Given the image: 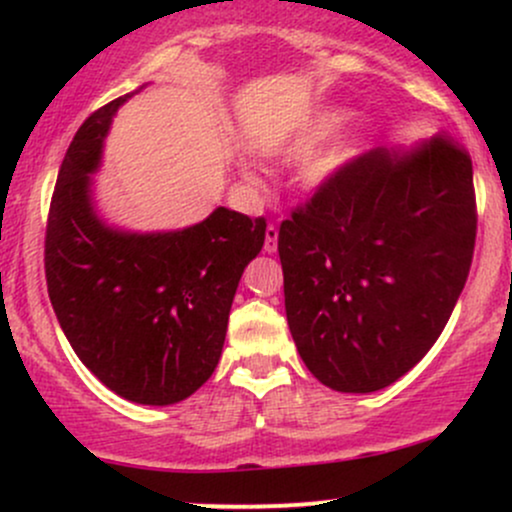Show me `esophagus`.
I'll return each mask as SVG.
<instances>
[{"instance_id": "34e87169", "label": "esophagus", "mask_w": 512, "mask_h": 512, "mask_svg": "<svg viewBox=\"0 0 512 512\" xmlns=\"http://www.w3.org/2000/svg\"><path fill=\"white\" fill-rule=\"evenodd\" d=\"M276 240H279V228L274 226V223H269L267 231H264V252H276Z\"/></svg>"}]
</instances>
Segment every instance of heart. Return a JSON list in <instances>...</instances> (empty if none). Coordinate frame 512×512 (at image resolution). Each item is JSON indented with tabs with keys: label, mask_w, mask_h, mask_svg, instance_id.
I'll return each mask as SVG.
<instances>
[{
	"label": "heart",
	"mask_w": 512,
	"mask_h": 512,
	"mask_svg": "<svg viewBox=\"0 0 512 512\" xmlns=\"http://www.w3.org/2000/svg\"><path fill=\"white\" fill-rule=\"evenodd\" d=\"M346 117H349V115L342 113V110H332V113H325V115L315 117V120H310L303 129H298V132L293 134V137L284 146H281V149H284L286 154H291V156L308 154V151H313L317 144H322V142H325V139H330L332 134L344 125ZM342 158L344 156L327 158V161H322L320 166H317V173H320V175L330 173V170L337 166V163L342 161Z\"/></svg>",
	"instance_id": "b5f03b06"
}]
</instances>
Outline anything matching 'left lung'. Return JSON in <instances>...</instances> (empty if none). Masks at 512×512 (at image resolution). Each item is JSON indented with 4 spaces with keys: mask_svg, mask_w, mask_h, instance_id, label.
Segmentation results:
<instances>
[{
    "mask_svg": "<svg viewBox=\"0 0 512 512\" xmlns=\"http://www.w3.org/2000/svg\"><path fill=\"white\" fill-rule=\"evenodd\" d=\"M474 240L472 158L448 134L332 170L279 228L286 317L310 373L339 392L402 378L448 325Z\"/></svg>",
    "mask_w": 512,
    "mask_h": 512,
    "instance_id": "1",
    "label": "left lung"
}]
</instances>
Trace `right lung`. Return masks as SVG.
<instances>
[{
  "label": "right lung",
  "instance_id": "obj_1",
  "mask_svg": "<svg viewBox=\"0 0 512 512\" xmlns=\"http://www.w3.org/2000/svg\"><path fill=\"white\" fill-rule=\"evenodd\" d=\"M125 98L88 115L64 154L45 228V279L81 363L129 402L166 407L214 373L238 281L262 250L267 221L219 207L173 233L137 236L101 223L88 173Z\"/></svg>",
  "mask_w": 512,
  "mask_h": 512
}]
</instances>
